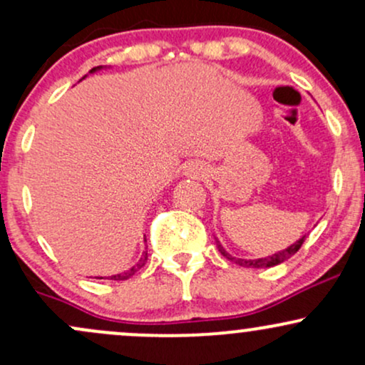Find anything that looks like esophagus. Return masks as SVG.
<instances>
[{"instance_id":"1","label":"esophagus","mask_w":365,"mask_h":365,"mask_svg":"<svg viewBox=\"0 0 365 365\" xmlns=\"http://www.w3.org/2000/svg\"><path fill=\"white\" fill-rule=\"evenodd\" d=\"M185 173L188 177H194V178H200L204 177V173H206V170H204V166L200 165V163H188L185 166Z\"/></svg>"}]
</instances>
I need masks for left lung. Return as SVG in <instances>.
Segmentation results:
<instances>
[{
	"label": "left lung",
	"instance_id": "obj_1",
	"mask_svg": "<svg viewBox=\"0 0 365 365\" xmlns=\"http://www.w3.org/2000/svg\"><path fill=\"white\" fill-rule=\"evenodd\" d=\"M304 240H305V235H304L302 238H299V240H297L295 244H292L290 247H287V249L282 250V252L269 255V257L252 259V261H250V259H249V261H247V259H238V257H233L232 254L226 252L225 247L220 244V240H217V238H216V245H217V250H220V252H221V255H223V257L228 259V261H232V262L238 264V266H244V267H273V266H278V264L284 262V261H287V259H290L293 254L299 252V249H300V247H302Z\"/></svg>",
	"mask_w": 365,
	"mask_h": 365
}]
</instances>
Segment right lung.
<instances>
[{
	"instance_id": "1",
	"label": "right lung",
	"mask_w": 365,
	"mask_h": 365,
	"mask_svg": "<svg viewBox=\"0 0 365 365\" xmlns=\"http://www.w3.org/2000/svg\"><path fill=\"white\" fill-rule=\"evenodd\" d=\"M101 68H103V66H96V68H92V70H91V73H94L96 70H101ZM145 261H148V252H144V255H142V257H140V261L137 262L135 266H132V267H130L128 271H125V273H120V274H113V276H110V279H115V282H123V279H128L130 276L135 274L137 271H139L140 267L144 266Z\"/></svg>"
}]
</instances>
